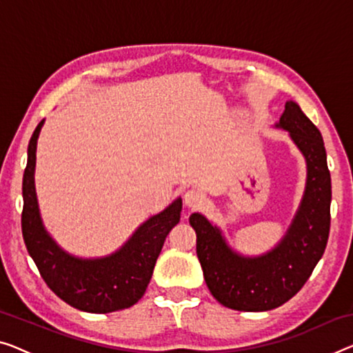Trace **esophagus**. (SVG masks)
Returning <instances> with one entry per match:
<instances>
[{
	"mask_svg": "<svg viewBox=\"0 0 353 353\" xmlns=\"http://www.w3.org/2000/svg\"><path fill=\"white\" fill-rule=\"evenodd\" d=\"M183 199H185V204L190 208H199L204 201V194L196 190V188H190L183 194Z\"/></svg>",
	"mask_w": 353,
	"mask_h": 353,
	"instance_id": "obj_1",
	"label": "esophagus"
}]
</instances>
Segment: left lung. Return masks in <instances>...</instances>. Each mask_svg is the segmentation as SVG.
<instances>
[{"label":"left lung","mask_w":353,"mask_h":353,"mask_svg":"<svg viewBox=\"0 0 353 353\" xmlns=\"http://www.w3.org/2000/svg\"><path fill=\"white\" fill-rule=\"evenodd\" d=\"M276 126L290 133L307 165L306 190L281 243L260 256L239 255L204 215H190L208 288L234 311L263 312L287 303L311 277L328 243L331 176L322 134L293 101Z\"/></svg>","instance_id":"1"}]
</instances>
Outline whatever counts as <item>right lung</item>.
I'll use <instances>...</instances> for the list:
<instances>
[{"label": "right lung", "mask_w": 353, "mask_h": 353, "mask_svg": "<svg viewBox=\"0 0 353 353\" xmlns=\"http://www.w3.org/2000/svg\"><path fill=\"white\" fill-rule=\"evenodd\" d=\"M44 120L36 126L28 144L23 172L22 234L26 250L41 277L70 306L92 314H109L138 303L149 285L157 259L170 231L181 220L182 199L134 231L122 249L104 259H77L60 249L42 225L34 188L36 144Z\"/></svg>", "instance_id": "add662e5"}]
</instances>
